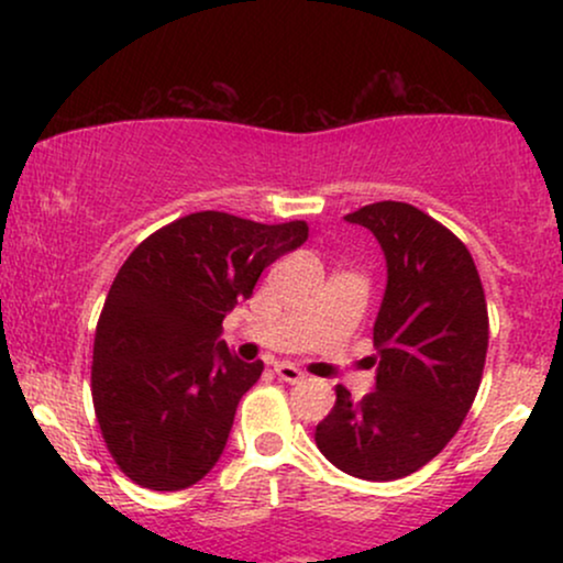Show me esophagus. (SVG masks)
<instances>
[{
	"mask_svg": "<svg viewBox=\"0 0 563 563\" xmlns=\"http://www.w3.org/2000/svg\"><path fill=\"white\" fill-rule=\"evenodd\" d=\"M275 376L280 380H286V384H299V380H303V373L290 363H277L275 365Z\"/></svg>",
	"mask_w": 563,
	"mask_h": 563,
	"instance_id": "esophagus-1",
	"label": "esophagus"
}]
</instances>
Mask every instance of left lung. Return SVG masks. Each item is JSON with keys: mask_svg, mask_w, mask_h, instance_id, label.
I'll use <instances>...</instances> for the list:
<instances>
[{"mask_svg": "<svg viewBox=\"0 0 563 563\" xmlns=\"http://www.w3.org/2000/svg\"><path fill=\"white\" fill-rule=\"evenodd\" d=\"M346 222L371 230L386 256L373 325L376 389L352 402L335 386L314 442L344 474L391 482L437 457L474 405L489 341L487 301L461 238L416 206L378 200Z\"/></svg>", "mask_w": 563, "mask_h": 563, "instance_id": "left-lung-1", "label": "left lung"}]
</instances>
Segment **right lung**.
Returning a JSON list of instances; mask_svg holds the SVG:
<instances>
[{
  "instance_id": "1",
  "label": "right lung",
  "mask_w": 563,
  "mask_h": 563,
  "mask_svg": "<svg viewBox=\"0 0 563 563\" xmlns=\"http://www.w3.org/2000/svg\"><path fill=\"white\" fill-rule=\"evenodd\" d=\"M307 235V222L198 211L121 264L97 320L92 402L108 452L134 484L174 493L214 468L238 402L264 371L219 339L222 320Z\"/></svg>"
}]
</instances>
